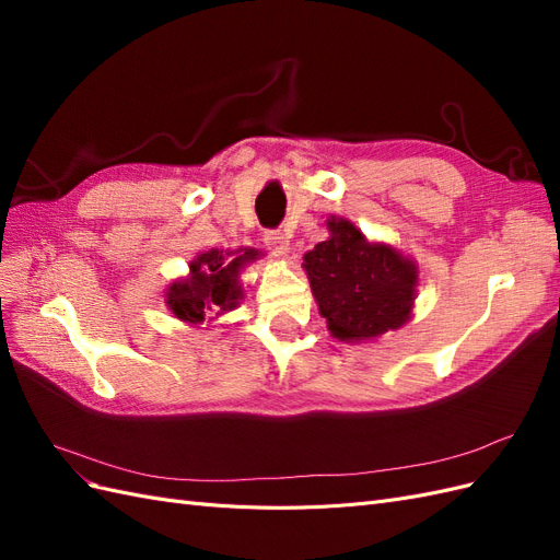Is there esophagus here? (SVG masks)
Here are the masks:
<instances>
[{
  "label": "esophagus",
  "mask_w": 560,
  "mask_h": 560,
  "mask_svg": "<svg viewBox=\"0 0 560 560\" xmlns=\"http://www.w3.org/2000/svg\"><path fill=\"white\" fill-rule=\"evenodd\" d=\"M264 243L270 252L280 254V257H284V254L290 252V241H287V235L282 231H266Z\"/></svg>",
  "instance_id": "34e87169"
}]
</instances>
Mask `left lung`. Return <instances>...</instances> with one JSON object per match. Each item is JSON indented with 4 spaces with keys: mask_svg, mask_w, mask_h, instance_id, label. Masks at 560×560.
<instances>
[{
    "mask_svg": "<svg viewBox=\"0 0 560 560\" xmlns=\"http://www.w3.org/2000/svg\"><path fill=\"white\" fill-rule=\"evenodd\" d=\"M331 238L306 257L313 296L341 341H364L401 327L416 296V266L399 252L371 245L346 219H331Z\"/></svg>",
    "mask_w": 560,
    "mask_h": 560,
    "instance_id": "1",
    "label": "left lung"
}]
</instances>
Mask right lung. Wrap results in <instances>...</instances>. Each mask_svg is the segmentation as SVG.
Returning a JSON list of instances; mask_svg holds the SVG:
<instances>
[{
    "mask_svg": "<svg viewBox=\"0 0 560 560\" xmlns=\"http://www.w3.org/2000/svg\"><path fill=\"white\" fill-rule=\"evenodd\" d=\"M257 259V252L245 249L229 259L224 252L210 249L191 264V278L171 284L167 306L184 322H202L208 313L231 311L243 290L238 282L241 268Z\"/></svg>",
    "mask_w": 560,
    "mask_h": 560,
    "instance_id": "1",
    "label": "right lung"
}]
</instances>
